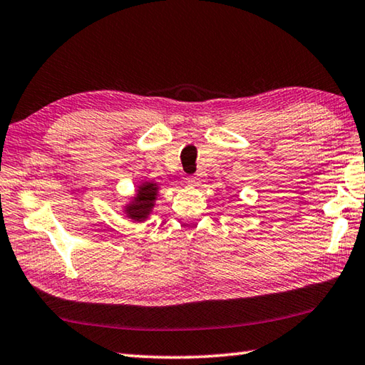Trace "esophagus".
Instances as JSON below:
<instances>
[{
    "label": "esophagus",
    "mask_w": 365,
    "mask_h": 365,
    "mask_svg": "<svg viewBox=\"0 0 365 365\" xmlns=\"http://www.w3.org/2000/svg\"><path fill=\"white\" fill-rule=\"evenodd\" d=\"M205 180H206L205 172H197V174H195V175L187 177V182H188V185H191V187H201V185L205 183Z\"/></svg>",
    "instance_id": "1"
}]
</instances>
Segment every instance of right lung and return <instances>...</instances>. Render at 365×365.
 <instances>
[{
	"label": "right lung",
	"mask_w": 365,
	"mask_h": 365,
	"mask_svg": "<svg viewBox=\"0 0 365 365\" xmlns=\"http://www.w3.org/2000/svg\"><path fill=\"white\" fill-rule=\"evenodd\" d=\"M156 191H158L156 183L146 182V183L141 185L140 190H138V195L135 196L132 205L127 206L128 217L135 219V220L146 219V215L150 214L151 207L154 206V200H156Z\"/></svg>",
	"instance_id": "1"
}]
</instances>
